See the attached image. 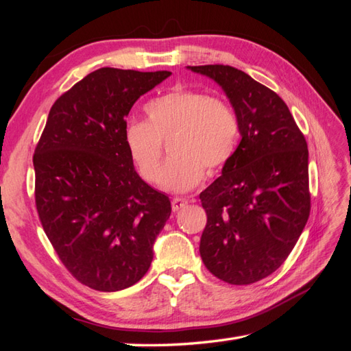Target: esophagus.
<instances>
[{"label":"esophagus","mask_w":351,"mask_h":351,"mask_svg":"<svg viewBox=\"0 0 351 351\" xmlns=\"http://www.w3.org/2000/svg\"><path fill=\"white\" fill-rule=\"evenodd\" d=\"M187 205H189V200L187 199H182V197L171 199V210H173L175 213L182 210V208H185Z\"/></svg>","instance_id":"esophagus-1"}]
</instances>
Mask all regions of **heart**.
Wrapping results in <instances>:
<instances>
[{"mask_svg": "<svg viewBox=\"0 0 351 351\" xmlns=\"http://www.w3.org/2000/svg\"><path fill=\"white\" fill-rule=\"evenodd\" d=\"M147 121L132 119L123 128L126 149L145 180L158 181L171 193L190 191L232 160L240 141V119L230 104L191 88L178 87L149 101ZM171 141L173 156L162 173V138Z\"/></svg>", "mask_w": 351, "mask_h": 351, "instance_id": "heart-1", "label": "heart"}]
</instances>
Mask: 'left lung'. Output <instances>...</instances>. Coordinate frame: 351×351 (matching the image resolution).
<instances>
[{
    "label": "left lung",
    "mask_w": 351,
    "mask_h": 351,
    "mask_svg": "<svg viewBox=\"0 0 351 351\" xmlns=\"http://www.w3.org/2000/svg\"><path fill=\"white\" fill-rule=\"evenodd\" d=\"M215 81L240 119L241 141L200 193V258L215 278L249 285L283 264L311 211L308 145L279 95L232 66H187Z\"/></svg>",
    "instance_id": "8db88e82"
}]
</instances>
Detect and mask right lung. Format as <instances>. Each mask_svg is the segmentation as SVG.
<instances>
[{
	"mask_svg": "<svg viewBox=\"0 0 351 351\" xmlns=\"http://www.w3.org/2000/svg\"><path fill=\"white\" fill-rule=\"evenodd\" d=\"M170 75L88 73L54 102L36 146L45 234L73 278L96 291H121L143 278L170 217L169 197L138 176L123 140L134 104Z\"/></svg>",
	"mask_w": 351,
	"mask_h": 351,
	"instance_id": "obj_1",
	"label": "right lung"
}]
</instances>
